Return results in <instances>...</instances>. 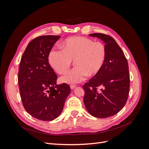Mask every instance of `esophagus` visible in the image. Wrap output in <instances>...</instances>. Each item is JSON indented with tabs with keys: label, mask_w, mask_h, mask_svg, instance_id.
I'll use <instances>...</instances> for the list:
<instances>
[{
	"label": "esophagus",
	"mask_w": 149,
	"mask_h": 149,
	"mask_svg": "<svg viewBox=\"0 0 149 149\" xmlns=\"http://www.w3.org/2000/svg\"><path fill=\"white\" fill-rule=\"evenodd\" d=\"M76 87V85H74V84H71V85H70V88H71V89H74Z\"/></svg>",
	"instance_id": "1"
}]
</instances>
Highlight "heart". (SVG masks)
Masks as SVG:
<instances>
[{
	"instance_id": "b5f03b06",
	"label": "heart",
	"mask_w": 149,
	"mask_h": 149,
	"mask_svg": "<svg viewBox=\"0 0 149 149\" xmlns=\"http://www.w3.org/2000/svg\"><path fill=\"white\" fill-rule=\"evenodd\" d=\"M62 49H51L48 54L49 65L58 74H63L74 60L75 67L61 78L62 82L76 84L83 81L86 76L97 74L106 58L105 45L84 37L67 38L61 44Z\"/></svg>"
}]
</instances>
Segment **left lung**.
<instances>
[{
	"mask_svg": "<svg viewBox=\"0 0 149 149\" xmlns=\"http://www.w3.org/2000/svg\"><path fill=\"white\" fill-rule=\"evenodd\" d=\"M105 43L106 58L97 74L83 85L84 103L89 113L97 118L116 114L125 106L130 88L127 60L115 40L103 33H91ZM101 88L100 90L98 88Z\"/></svg>",
	"mask_w": 149,
	"mask_h": 149,
	"instance_id": "left-lung-1",
	"label": "left lung"
}]
</instances>
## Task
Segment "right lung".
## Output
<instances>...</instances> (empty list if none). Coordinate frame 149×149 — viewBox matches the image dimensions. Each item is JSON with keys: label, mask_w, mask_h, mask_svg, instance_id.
<instances>
[{"label": "right lung", "mask_w": 149, "mask_h": 149, "mask_svg": "<svg viewBox=\"0 0 149 149\" xmlns=\"http://www.w3.org/2000/svg\"><path fill=\"white\" fill-rule=\"evenodd\" d=\"M60 36H40L29 43L18 73L19 91L25 111L33 118L53 120L61 113L71 93L66 83L56 84L57 75L48 62V54Z\"/></svg>", "instance_id": "right-lung-1"}]
</instances>
